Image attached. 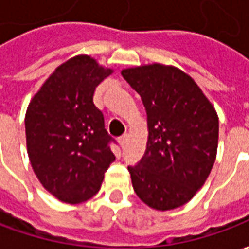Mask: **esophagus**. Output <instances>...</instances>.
Listing matches in <instances>:
<instances>
[{
    "label": "esophagus",
    "mask_w": 249,
    "mask_h": 249,
    "mask_svg": "<svg viewBox=\"0 0 249 249\" xmlns=\"http://www.w3.org/2000/svg\"><path fill=\"white\" fill-rule=\"evenodd\" d=\"M126 141H128V135H124V136H121L119 139V144L121 148H124L125 145H126Z\"/></svg>",
    "instance_id": "esophagus-1"
}]
</instances>
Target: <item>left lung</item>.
<instances>
[{
	"instance_id": "obj_1",
	"label": "left lung",
	"mask_w": 249,
	"mask_h": 249,
	"mask_svg": "<svg viewBox=\"0 0 249 249\" xmlns=\"http://www.w3.org/2000/svg\"><path fill=\"white\" fill-rule=\"evenodd\" d=\"M121 74L141 96L149 129L144 156L128 167L133 189L151 208H178L203 187L213 167L219 140L216 110L178 68L152 64Z\"/></svg>"
}]
</instances>
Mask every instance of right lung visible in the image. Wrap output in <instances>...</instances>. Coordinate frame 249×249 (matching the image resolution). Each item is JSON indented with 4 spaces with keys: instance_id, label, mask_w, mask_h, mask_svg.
Segmentation results:
<instances>
[{
    "instance_id": "obj_1",
    "label": "right lung",
    "mask_w": 249,
    "mask_h": 249,
    "mask_svg": "<svg viewBox=\"0 0 249 249\" xmlns=\"http://www.w3.org/2000/svg\"><path fill=\"white\" fill-rule=\"evenodd\" d=\"M112 73L89 56H77L53 71L25 116L26 145L36 176L48 192L68 204L98 192L114 161L94 89Z\"/></svg>"
}]
</instances>
